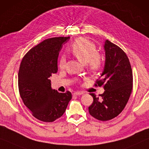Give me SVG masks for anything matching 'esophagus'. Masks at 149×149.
<instances>
[{"instance_id":"1","label":"esophagus","mask_w":149,"mask_h":149,"mask_svg":"<svg viewBox=\"0 0 149 149\" xmlns=\"http://www.w3.org/2000/svg\"><path fill=\"white\" fill-rule=\"evenodd\" d=\"M83 92H75V93H73V96H78V95H83Z\"/></svg>"}]
</instances>
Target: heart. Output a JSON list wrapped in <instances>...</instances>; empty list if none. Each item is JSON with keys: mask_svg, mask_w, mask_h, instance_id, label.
Wrapping results in <instances>:
<instances>
[{"mask_svg": "<svg viewBox=\"0 0 149 149\" xmlns=\"http://www.w3.org/2000/svg\"><path fill=\"white\" fill-rule=\"evenodd\" d=\"M70 51L81 63L93 71L100 69L102 64L101 56L97 53L96 45L86 38H79L75 40L70 47ZM65 65V58L61 56L58 61V66L63 68Z\"/></svg>", "mask_w": 149, "mask_h": 149, "instance_id": "heart-1", "label": "heart"}]
</instances>
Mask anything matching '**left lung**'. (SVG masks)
Returning a JSON list of instances; mask_svg holds the SVG:
<instances>
[{
  "label": "left lung",
  "mask_w": 149,
  "mask_h": 149,
  "mask_svg": "<svg viewBox=\"0 0 149 149\" xmlns=\"http://www.w3.org/2000/svg\"><path fill=\"white\" fill-rule=\"evenodd\" d=\"M105 63L100 80L95 86H102L103 94L96 97L88 107L90 114L100 121H107L117 117L123 110L132 90L133 75L130 61L118 46L106 40L103 45Z\"/></svg>",
  "instance_id": "left-lung-1"
}]
</instances>
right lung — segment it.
Listing matches in <instances>:
<instances>
[{
  "label": "right lung",
  "mask_w": 149,
  "mask_h": 149,
  "mask_svg": "<svg viewBox=\"0 0 149 149\" xmlns=\"http://www.w3.org/2000/svg\"><path fill=\"white\" fill-rule=\"evenodd\" d=\"M70 37L51 38L30 49L23 58L18 73L21 98L36 118L52 122L61 117L72 99L70 91L59 93L51 88L49 77L57 72L59 52Z\"/></svg>",
  "instance_id": "1"
}]
</instances>
